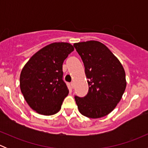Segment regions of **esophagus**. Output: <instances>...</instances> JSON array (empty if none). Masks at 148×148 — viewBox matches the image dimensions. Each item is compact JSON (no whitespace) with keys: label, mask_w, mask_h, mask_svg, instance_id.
<instances>
[{"label":"esophagus","mask_w":148,"mask_h":148,"mask_svg":"<svg viewBox=\"0 0 148 148\" xmlns=\"http://www.w3.org/2000/svg\"><path fill=\"white\" fill-rule=\"evenodd\" d=\"M71 86L72 89H74V82H71Z\"/></svg>","instance_id":"34e87169"}]
</instances>
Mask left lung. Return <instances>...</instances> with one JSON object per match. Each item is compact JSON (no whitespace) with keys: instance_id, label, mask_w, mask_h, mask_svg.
Returning a JSON list of instances; mask_svg holds the SVG:
<instances>
[{"instance_id":"1","label":"left lung","mask_w":148,"mask_h":148,"mask_svg":"<svg viewBox=\"0 0 148 148\" xmlns=\"http://www.w3.org/2000/svg\"><path fill=\"white\" fill-rule=\"evenodd\" d=\"M74 46L82 59L89 85L86 96H74L79 111L89 118L104 117L115 108L125 92L127 82L123 66L99 41L76 43Z\"/></svg>"}]
</instances>
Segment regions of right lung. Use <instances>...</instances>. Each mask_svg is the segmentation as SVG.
I'll list each match as a JSON object with an SVG mask.
<instances>
[{
    "label": "right lung",
    "instance_id": "obj_1",
    "mask_svg": "<svg viewBox=\"0 0 148 148\" xmlns=\"http://www.w3.org/2000/svg\"><path fill=\"white\" fill-rule=\"evenodd\" d=\"M73 51L69 43H53L33 55L22 69L21 91L30 107L38 114L52 115L60 110L69 94L62 65Z\"/></svg>",
    "mask_w": 148,
    "mask_h": 148
}]
</instances>
